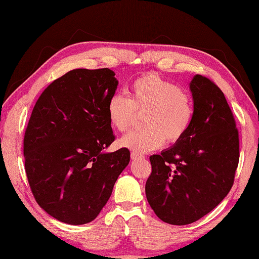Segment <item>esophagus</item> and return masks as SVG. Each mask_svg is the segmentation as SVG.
I'll use <instances>...</instances> for the list:
<instances>
[{"label": "esophagus", "mask_w": 259, "mask_h": 259, "mask_svg": "<svg viewBox=\"0 0 259 259\" xmlns=\"http://www.w3.org/2000/svg\"><path fill=\"white\" fill-rule=\"evenodd\" d=\"M131 159L133 160H136V159H144V156L143 154H140V153H138V152H131Z\"/></svg>", "instance_id": "obj_1"}]
</instances>
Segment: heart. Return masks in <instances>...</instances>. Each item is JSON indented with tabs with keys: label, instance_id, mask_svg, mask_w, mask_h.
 Here are the masks:
<instances>
[{
	"label": "heart",
	"instance_id": "1",
	"mask_svg": "<svg viewBox=\"0 0 259 259\" xmlns=\"http://www.w3.org/2000/svg\"><path fill=\"white\" fill-rule=\"evenodd\" d=\"M136 111L143 112L145 125L123 136L119 145L135 152H150L163 145L165 139L178 142L190 128L194 107L185 90L159 74L148 73L133 82L130 98L114 94L107 102L109 123L120 133L133 123Z\"/></svg>",
	"mask_w": 259,
	"mask_h": 259
}]
</instances>
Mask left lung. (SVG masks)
I'll return each mask as SVG.
<instances>
[{
	"label": "left lung",
	"mask_w": 259,
	"mask_h": 259,
	"mask_svg": "<svg viewBox=\"0 0 259 259\" xmlns=\"http://www.w3.org/2000/svg\"><path fill=\"white\" fill-rule=\"evenodd\" d=\"M190 89L194 114L175 145L150 157L145 192L161 221L187 225L222 202L233 186L239 164V131L223 91L202 75Z\"/></svg>",
	"instance_id": "8db88e82"
}]
</instances>
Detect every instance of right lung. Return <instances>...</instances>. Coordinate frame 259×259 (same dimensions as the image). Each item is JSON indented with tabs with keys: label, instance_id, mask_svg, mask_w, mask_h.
<instances>
[{
	"label": "right lung",
	"instance_id": "right-lung-1",
	"mask_svg": "<svg viewBox=\"0 0 259 259\" xmlns=\"http://www.w3.org/2000/svg\"><path fill=\"white\" fill-rule=\"evenodd\" d=\"M119 82L109 68L69 71L43 91L24 137L25 170L38 205L71 225L93 222L129 164L104 152L115 139L106 106Z\"/></svg>",
	"mask_w": 259,
	"mask_h": 259
}]
</instances>
